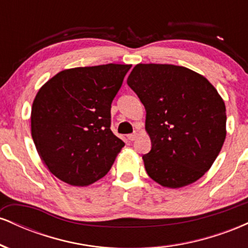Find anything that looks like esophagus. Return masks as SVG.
Instances as JSON below:
<instances>
[{"mask_svg": "<svg viewBox=\"0 0 248 248\" xmlns=\"http://www.w3.org/2000/svg\"><path fill=\"white\" fill-rule=\"evenodd\" d=\"M138 136H139V133L138 132H134L133 134H129V135H127V138H128V140L134 141L136 138H138Z\"/></svg>", "mask_w": 248, "mask_h": 248, "instance_id": "esophagus-1", "label": "esophagus"}]
</instances>
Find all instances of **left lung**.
<instances>
[{
    "instance_id": "8db88e82",
    "label": "left lung",
    "mask_w": 248,
    "mask_h": 248,
    "mask_svg": "<svg viewBox=\"0 0 248 248\" xmlns=\"http://www.w3.org/2000/svg\"><path fill=\"white\" fill-rule=\"evenodd\" d=\"M146 108L150 178L178 189L195 183L217 158L226 138V108L204 76L184 66L138 64L127 79Z\"/></svg>"
}]
</instances>
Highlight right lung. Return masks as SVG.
Returning <instances> with one entry per match:
<instances>
[{
    "instance_id": "1",
    "label": "right lung",
    "mask_w": 248,
    "mask_h": 248,
    "mask_svg": "<svg viewBox=\"0 0 248 248\" xmlns=\"http://www.w3.org/2000/svg\"><path fill=\"white\" fill-rule=\"evenodd\" d=\"M130 67L62 70L39 88L31 108V136L57 178L87 186L109 171L124 146L110 130V105Z\"/></svg>"
}]
</instances>
